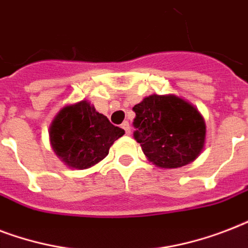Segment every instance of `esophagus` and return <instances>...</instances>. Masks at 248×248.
<instances>
[{"label":"esophagus","mask_w":248,"mask_h":248,"mask_svg":"<svg viewBox=\"0 0 248 248\" xmlns=\"http://www.w3.org/2000/svg\"><path fill=\"white\" fill-rule=\"evenodd\" d=\"M121 127L124 128V132H126V135H130V132H131V130H130V124H128L127 121H124V124H121Z\"/></svg>","instance_id":"34e87169"}]
</instances>
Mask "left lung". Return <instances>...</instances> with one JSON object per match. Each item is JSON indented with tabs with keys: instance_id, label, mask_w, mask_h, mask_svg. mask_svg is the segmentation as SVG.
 <instances>
[{
	"instance_id": "obj_1",
	"label": "left lung",
	"mask_w": 248,
	"mask_h": 248,
	"mask_svg": "<svg viewBox=\"0 0 248 248\" xmlns=\"http://www.w3.org/2000/svg\"><path fill=\"white\" fill-rule=\"evenodd\" d=\"M132 110L134 138L149 162L177 169L201 155L206 139L203 117L190 103L175 95H149Z\"/></svg>"
}]
</instances>
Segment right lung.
Listing matches in <instances>:
<instances>
[{"label":"right lung","mask_w":248,"mask_h":248,"mask_svg":"<svg viewBox=\"0 0 248 248\" xmlns=\"http://www.w3.org/2000/svg\"><path fill=\"white\" fill-rule=\"evenodd\" d=\"M50 143L68 167L89 169L104 159L124 130L113 126L89 101L64 107L50 126Z\"/></svg>","instance_id":"obj_1"}]
</instances>
